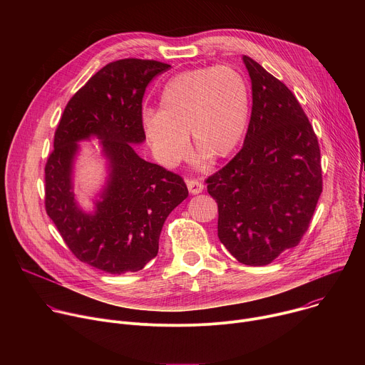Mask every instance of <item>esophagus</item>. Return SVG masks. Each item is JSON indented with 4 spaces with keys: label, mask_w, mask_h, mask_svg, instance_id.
<instances>
[{
    "label": "esophagus",
    "mask_w": 365,
    "mask_h": 365,
    "mask_svg": "<svg viewBox=\"0 0 365 365\" xmlns=\"http://www.w3.org/2000/svg\"><path fill=\"white\" fill-rule=\"evenodd\" d=\"M186 185H187V189H189V192H190L192 195H197V193H200V192L203 190V183L199 182V180H196V179L187 180Z\"/></svg>",
    "instance_id": "34e87169"
}]
</instances>
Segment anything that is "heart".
Here are the masks:
<instances>
[{
	"label": "heart",
	"instance_id": "1",
	"mask_svg": "<svg viewBox=\"0 0 365 365\" xmlns=\"http://www.w3.org/2000/svg\"><path fill=\"white\" fill-rule=\"evenodd\" d=\"M251 91L235 68L220 65L182 72L159 98V111L141 117L144 135L158 160L173 168L186 159L189 134L203 159L220 160L240 144L250 118Z\"/></svg>",
	"mask_w": 365,
	"mask_h": 365
}]
</instances>
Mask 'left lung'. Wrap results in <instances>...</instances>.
Wrapping results in <instances>:
<instances>
[{
    "label": "left lung",
    "instance_id": "8db88e82",
    "mask_svg": "<svg viewBox=\"0 0 365 365\" xmlns=\"http://www.w3.org/2000/svg\"><path fill=\"white\" fill-rule=\"evenodd\" d=\"M252 91L242 148L206 179L218 237L247 266L270 264L299 244L322 193L318 137L292 91L242 56Z\"/></svg>",
    "mask_w": 365,
    "mask_h": 365
}]
</instances>
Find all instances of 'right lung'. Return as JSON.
Returning a JSON list of instances; mask_svg holds the SVG:
<instances>
[{"label":"right lung","mask_w":365,"mask_h":365,"mask_svg":"<svg viewBox=\"0 0 365 365\" xmlns=\"http://www.w3.org/2000/svg\"><path fill=\"white\" fill-rule=\"evenodd\" d=\"M168 63L121 59L98 71L68 102L46 163V212L82 263L110 274L134 273L158 255L163 224L189 192L179 175L148 163L133 144L145 140L141 102ZM100 141L109 179L93 213L77 205L74 159L81 140Z\"/></svg>","instance_id":"add662e5"}]
</instances>
